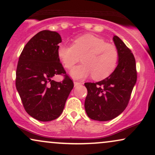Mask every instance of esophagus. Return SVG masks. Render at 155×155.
Returning a JSON list of instances; mask_svg holds the SVG:
<instances>
[{
	"mask_svg": "<svg viewBox=\"0 0 155 155\" xmlns=\"http://www.w3.org/2000/svg\"><path fill=\"white\" fill-rule=\"evenodd\" d=\"M74 87H76V86L80 85V84H81V82H79V81H74Z\"/></svg>",
	"mask_w": 155,
	"mask_h": 155,
	"instance_id": "obj_1",
	"label": "esophagus"
}]
</instances>
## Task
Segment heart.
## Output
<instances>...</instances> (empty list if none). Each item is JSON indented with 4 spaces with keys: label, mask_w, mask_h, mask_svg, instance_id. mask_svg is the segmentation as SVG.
<instances>
[{
    "label": "heart",
    "mask_w": 155,
    "mask_h": 155,
    "mask_svg": "<svg viewBox=\"0 0 155 155\" xmlns=\"http://www.w3.org/2000/svg\"><path fill=\"white\" fill-rule=\"evenodd\" d=\"M57 55L68 69H71L81 56L83 63L70 72L72 77L76 79L91 75L96 80L105 79L115 69L119 58L118 50L114 44L106 43L104 38L90 34L76 38L72 45L61 44Z\"/></svg>",
    "instance_id": "1"
}]
</instances>
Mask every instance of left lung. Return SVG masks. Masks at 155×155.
Returning <instances> with one entry per match:
<instances>
[{
  "label": "left lung",
  "instance_id": "1",
  "mask_svg": "<svg viewBox=\"0 0 155 155\" xmlns=\"http://www.w3.org/2000/svg\"><path fill=\"white\" fill-rule=\"evenodd\" d=\"M113 41L119 53L118 65L102 81L84 84L87 89L84 107L90 119L99 121L114 119L128 105L137 81L136 62L124 42L114 36Z\"/></svg>",
  "mask_w": 155,
  "mask_h": 155
}]
</instances>
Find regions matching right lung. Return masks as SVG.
Instances as JSON below:
<instances>
[{
  "mask_svg": "<svg viewBox=\"0 0 155 155\" xmlns=\"http://www.w3.org/2000/svg\"><path fill=\"white\" fill-rule=\"evenodd\" d=\"M61 42L56 31H40L25 44L18 62L16 89L25 111L38 121L57 119L74 87L58 57ZM55 75H63L64 79L55 82Z\"/></svg>",
  "mask_w": 155,
  "mask_h": 155,
  "instance_id": "obj_1",
  "label": "right lung"
}]
</instances>
